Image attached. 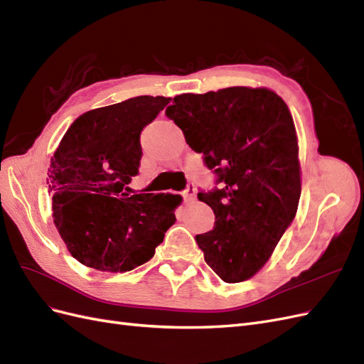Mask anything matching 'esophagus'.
Wrapping results in <instances>:
<instances>
[{"label": "esophagus", "instance_id": "34e87169", "mask_svg": "<svg viewBox=\"0 0 364 364\" xmlns=\"http://www.w3.org/2000/svg\"><path fill=\"white\" fill-rule=\"evenodd\" d=\"M182 196H183V200H185V202L194 200V197H196V188H194V186H188V188H186V190L182 193Z\"/></svg>", "mask_w": 364, "mask_h": 364}]
</instances>
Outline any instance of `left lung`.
<instances>
[{"label": "left lung", "mask_w": 364, "mask_h": 364, "mask_svg": "<svg viewBox=\"0 0 364 364\" xmlns=\"http://www.w3.org/2000/svg\"><path fill=\"white\" fill-rule=\"evenodd\" d=\"M165 115L220 185L197 194L215 215L213 230L196 235L206 264L229 284L252 278L299 205V149L287 105L267 87L234 86L176 95Z\"/></svg>", "instance_id": "1"}]
</instances>
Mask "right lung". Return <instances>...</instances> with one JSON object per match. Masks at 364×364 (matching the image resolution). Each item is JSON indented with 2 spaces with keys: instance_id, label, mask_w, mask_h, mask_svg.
<instances>
[{
  "instance_id": "right-lung-1",
  "label": "right lung",
  "mask_w": 364,
  "mask_h": 364,
  "mask_svg": "<svg viewBox=\"0 0 364 364\" xmlns=\"http://www.w3.org/2000/svg\"><path fill=\"white\" fill-rule=\"evenodd\" d=\"M171 98L139 95L77 118L51 158L53 218L71 255L100 272H129L155 255L176 222L174 194L124 193L138 174L141 132Z\"/></svg>"
}]
</instances>
